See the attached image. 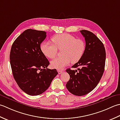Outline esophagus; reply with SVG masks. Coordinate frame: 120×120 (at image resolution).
I'll use <instances>...</instances> for the list:
<instances>
[{
    "label": "esophagus",
    "mask_w": 120,
    "mask_h": 120,
    "mask_svg": "<svg viewBox=\"0 0 120 120\" xmlns=\"http://www.w3.org/2000/svg\"><path fill=\"white\" fill-rule=\"evenodd\" d=\"M57 71H58V74H61L63 72V71L62 70H58Z\"/></svg>",
    "instance_id": "esophagus-1"
}]
</instances>
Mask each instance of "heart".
I'll return each instance as SVG.
<instances>
[{"mask_svg":"<svg viewBox=\"0 0 120 120\" xmlns=\"http://www.w3.org/2000/svg\"><path fill=\"white\" fill-rule=\"evenodd\" d=\"M52 41L54 45L48 42H43L40 45L41 50L46 57L53 59L57 55V49H62L63 56L51 61V67L62 70L71 62L76 63L84 55L86 45L81 39L76 38L70 34L64 33L53 36Z\"/></svg>","mask_w":120,"mask_h":120,"instance_id":"heart-1","label":"heart"}]
</instances>
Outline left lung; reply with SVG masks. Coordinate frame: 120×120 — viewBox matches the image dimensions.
I'll return each mask as SVG.
<instances>
[{
    "instance_id": "left-lung-1",
    "label": "left lung",
    "mask_w": 120,
    "mask_h": 120,
    "mask_svg": "<svg viewBox=\"0 0 120 120\" xmlns=\"http://www.w3.org/2000/svg\"><path fill=\"white\" fill-rule=\"evenodd\" d=\"M85 38L86 49L82 57L66 72L70 75L66 87L76 96H83L97 86L103 75L106 61V51L104 44L94 34L86 30H80Z\"/></svg>"
}]
</instances>
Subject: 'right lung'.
<instances>
[{
	"label": "right lung",
	"instance_id": "right-lung-1",
	"mask_svg": "<svg viewBox=\"0 0 120 120\" xmlns=\"http://www.w3.org/2000/svg\"><path fill=\"white\" fill-rule=\"evenodd\" d=\"M46 32L28 29L22 33L11 46L10 60L12 74L19 88L36 96L45 92L58 72L47 68L50 63L40 49Z\"/></svg>",
	"mask_w": 120,
	"mask_h": 120
}]
</instances>
